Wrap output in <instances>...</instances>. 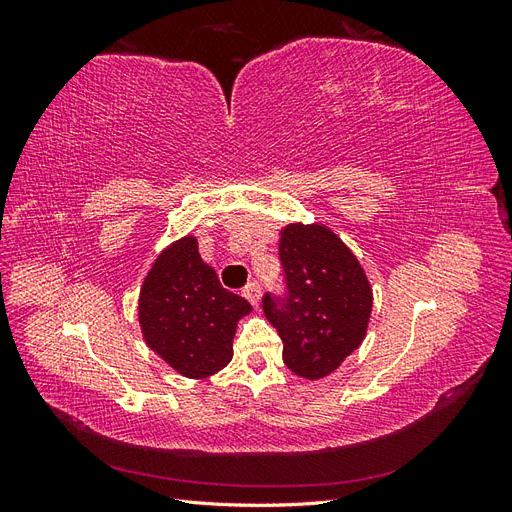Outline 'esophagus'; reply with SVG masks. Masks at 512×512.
<instances>
[{
    "label": "esophagus",
    "mask_w": 512,
    "mask_h": 512,
    "mask_svg": "<svg viewBox=\"0 0 512 512\" xmlns=\"http://www.w3.org/2000/svg\"><path fill=\"white\" fill-rule=\"evenodd\" d=\"M243 297L250 301L254 307H258V303H260V286L256 284V282H252V284H247L245 288H243Z\"/></svg>",
    "instance_id": "1"
}]
</instances>
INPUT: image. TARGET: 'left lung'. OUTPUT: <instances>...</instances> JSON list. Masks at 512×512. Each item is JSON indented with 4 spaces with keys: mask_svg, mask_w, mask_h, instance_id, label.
I'll use <instances>...</instances> for the list:
<instances>
[{
    "mask_svg": "<svg viewBox=\"0 0 512 512\" xmlns=\"http://www.w3.org/2000/svg\"><path fill=\"white\" fill-rule=\"evenodd\" d=\"M280 260L286 297H262L267 320L284 342L294 374L320 380L361 346L374 294L361 262L324 224L282 228Z\"/></svg>",
    "mask_w": 512,
    "mask_h": 512,
    "instance_id": "obj_1",
    "label": "left lung"
}]
</instances>
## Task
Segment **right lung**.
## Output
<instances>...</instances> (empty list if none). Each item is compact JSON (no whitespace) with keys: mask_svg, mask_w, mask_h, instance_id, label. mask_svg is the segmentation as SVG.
I'll return each mask as SVG.
<instances>
[{"mask_svg":"<svg viewBox=\"0 0 512 512\" xmlns=\"http://www.w3.org/2000/svg\"><path fill=\"white\" fill-rule=\"evenodd\" d=\"M250 312V303L222 288L190 235L156 258L138 297L145 344L194 380L218 374L230 363L237 322Z\"/></svg>","mask_w":512,"mask_h":512,"instance_id":"add662e5","label":"right lung"}]
</instances>
